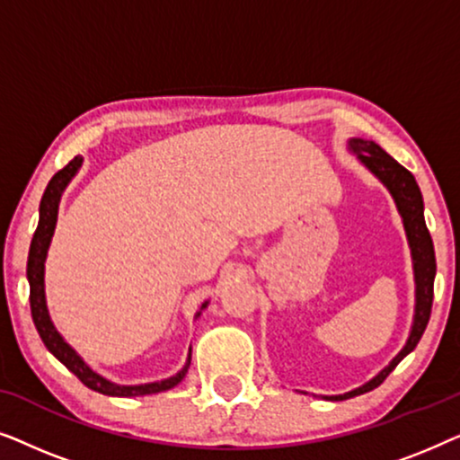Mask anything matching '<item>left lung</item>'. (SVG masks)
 Here are the masks:
<instances>
[{
    "label": "left lung",
    "instance_id": "obj_1",
    "mask_svg": "<svg viewBox=\"0 0 460 460\" xmlns=\"http://www.w3.org/2000/svg\"><path fill=\"white\" fill-rule=\"evenodd\" d=\"M349 150L358 155V161L368 169L370 173L376 175L383 181V186L387 188L398 207L402 222H404V230L408 236V244H411L412 253V268H414V323L411 337L404 348L400 349V354L381 370L379 375L373 376L368 383H364L362 387L351 389V392L343 395H329V400H348L354 395L367 394L370 389L379 387L383 381L387 379V375L417 348V343L423 337L431 316V304H433V279H436V251H433V241L429 230H427L425 216H423V194L419 190L417 180L408 172L406 167H402L394 156H389L379 144L373 140H362V137H349L348 142Z\"/></svg>",
    "mask_w": 460,
    "mask_h": 460
}]
</instances>
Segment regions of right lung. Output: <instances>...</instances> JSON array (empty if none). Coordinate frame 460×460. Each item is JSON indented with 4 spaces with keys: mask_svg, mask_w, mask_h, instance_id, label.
Returning <instances> with one entry per match:
<instances>
[{
    "mask_svg": "<svg viewBox=\"0 0 460 460\" xmlns=\"http://www.w3.org/2000/svg\"><path fill=\"white\" fill-rule=\"evenodd\" d=\"M81 163H84V159H81V156H75L66 167H62L60 172L49 180L46 192H43L41 197L40 224H37L33 241H31L29 261H27V279H29V288H31L29 293L31 316H33L35 329L40 332L43 345H46V348L52 351V354L58 358V360L65 364V367L71 370V373L77 376L85 387L93 389V392L104 394V395H117V398H134V395L167 392V389L175 387L186 376L188 367H190V354H188L184 368H181L178 375L169 376V379L144 383V385H117V383H112L109 379H104V376H100L98 373H93V370L84 362V358H81L77 351H75L71 345L62 339L60 332L56 331V326L52 324V320H49L48 305H46V288H43V270H46L49 241H52L56 219H58L60 197L62 192H65V188L68 186V181H71L75 178V173L79 172ZM207 304H209V301H205V304L200 305V310H205ZM199 316L200 312L197 314V318Z\"/></svg>",
    "mask_w": 460,
    "mask_h": 460,
    "instance_id": "1",
    "label": "right lung"
}]
</instances>
